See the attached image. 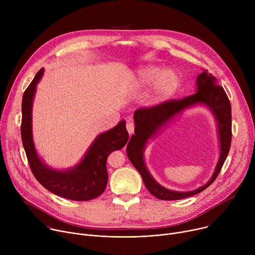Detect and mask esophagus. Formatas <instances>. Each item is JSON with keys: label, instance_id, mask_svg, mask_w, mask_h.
<instances>
[{"label": "esophagus", "instance_id": "34e87169", "mask_svg": "<svg viewBox=\"0 0 255 255\" xmlns=\"http://www.w3.org/2000/svg\"><path fill=\"white\" fill-rule=\"evenodd\" d=\"M126 128H127V131L130 135H132L134 133V124L131 122V120H128L127 121V124H126Z\"/></svg>", "mask_w": 255, "mask_h": 255}]
</instances>
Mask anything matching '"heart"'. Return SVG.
I'll return each instance as SVG.
<instances>
[{"instance_id":"b5f03b06","label":"heart","mask_w":255,"mask_h":255,"mask_svg":"<svg viewBox=\"0 0 255 255\" xmlns=\"http://www.w3.org/2000/svg\"><path fill=\"white\" fill-rule=\"evenodd\" d=\"M179 76L173 69H162L146 65L137 69L133 84L136 89L151 86L146 101L150 106L159 105L171 99L179 88Z\"/></svg>"}]
</instances>
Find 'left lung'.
Here are the masks:
<instances>
[{"label": "left lung", "instance_id": "obj_1", "mask_svg": "<svg viewBox=\"0 0 255 255\" xmlns=\"http://www.w3.org/2000/svg\"><path fill=\"white\" fill-rule=\"evenodd\" d=\"M196 93L178 101H168L151 108H142L135 111V134L127 145V156L139 171L148 192L159 200L174 201L195 196L207 189L217 175L229 153L231 145V105L224 89L217 83L207 70L200 74L196 81ZM197 105L206 106L213 114L220 139L221 154L211 178L202 187L188 192H177L162 187L150 174L144 164L143 151L149 138L155 136L169 123L177 119L186 110Z\"/></svg>", "mask_w": 255, "mask_h": 255}]
</instances>
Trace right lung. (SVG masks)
Listing matches in <instances>:
<instances>
[{"instance_id":"obj_1","label":"right lung","mask_w":255,"mask_h":255,"mask_svg":"<svg viewBox=\"0 0 255 255\" xmlns=\"http://www.w3.org/2000/svg\"><path fill=\"white\" fill-rule=\"evenodd\" d=\"M44 72L41 68L26 89L22 99L21 137L30 168L39 183L49 192L72 201H90L102 195L108 183L107 158L122 149L129 138L125 120L114 128L99 134L84 157L75 166L56 169L46 164L35 148L32 133L33 101Z\"/></svg>"}]
</instances>
